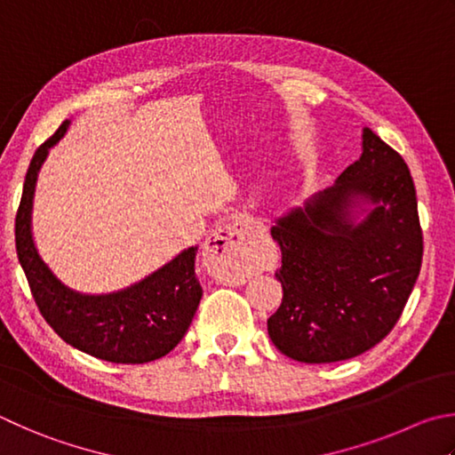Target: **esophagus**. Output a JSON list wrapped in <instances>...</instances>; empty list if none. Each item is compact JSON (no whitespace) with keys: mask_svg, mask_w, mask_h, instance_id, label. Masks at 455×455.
Masks as SVG:
<instances>
[{"mask_svg":"<svg viewBox=\"0 0 455 455\" xmlns=\"http://www.w3.org/2000/svg\"><path fill=\"white\" fill-rule=\"evenodd\" d=\"M246 225L236 220L220 227L204 243V254L211 260V270L222 284H243L246 280Z\"/></svg>","mask_w":455,"mask_h":455,"instance_id":"obj_1","label":"esophagus"}]
</instances>
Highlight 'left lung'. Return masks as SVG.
Listing matches in <instances>:
<instances>
[{
    "mask_svg": "<svg viewBox=\"0 0 455 455\" xmlns=\"http://www.w3.org/2000/svg\"><path fill=\"white\" fill-rule=\"evenodd\" d=\"M362 156L336 185L272 227L283 252V302L268 336L288 358L326 364L382 342L400 320L422 268L416 188L402 155L364 129ZM375 204L354 226L349 209Z\"/></svg>",
    "mask_w": 455,
    "mask_h": 455,
    "instance_id": "1",
    "label": "left lung"
}]
</instances>
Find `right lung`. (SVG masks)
<instances>
[{"label": "right lung", "instance_id": "obj_1", "mask_svg": "<svg viewBox=\"0 0 455 455\" xmlns=\"http://www.w3.org/2000/svg\"><path fill=\"white\" fill-rule=\"evenodd\" d=\"M69 123L37 147L15 214V249L41 316L73 348L115 364H145L163 358L183 340L199 308L203 288L195 275L196 246L127 291L89 296L69 291L39 259L31 238V201L37 171L49 147Z\"/></svg>", "mask_w": 455, "mask_h": 455}]
</instances>
